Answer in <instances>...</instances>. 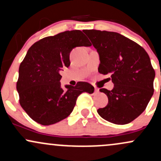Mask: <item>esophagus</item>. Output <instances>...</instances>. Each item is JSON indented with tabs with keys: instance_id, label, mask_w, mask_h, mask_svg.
Here are the masks:
<instances>
[{
	"instance_id": "esophagus-1",
	"label": "esophagus",
	"mask_w": 161,
	"mask_h": 161,
	"mask_svg": "<svg viewBox=\"0 0 161 161\" xmlns=\"http://www.w3.org/2000/svg\"><path fill=\"white\" fill-rule=\"evenodd\" d=\"M95 94H98V93H99V90L97 89V88H95Z\"/></svg>"
}]
</instances>
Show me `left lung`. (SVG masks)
I'll use <instances>...</instances> for the list:
<instances>
[{
  "instance_id": "obj_1",
  "label": "left lung",
  "mask_w": 161,
  "mask_h": 161,
  "mask_svg": "<svg viewBox=\"0 0 161 161\" xmlns=\"http://www.w3.org/2000/svg\"><path fill=\"white\" fill-rule=\"evenodd\" d=\"M100 57L98 72L110 74L111 91L101 88L108 104L97 113L105 120L127 124L145 110L154 94L155 72L145 50L117 32L85 30Z\"/></svg>"
}]
</instances>
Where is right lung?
I'll return each instance as SVG.
<instances>
[{
	"mask_svg": "<svg viewBox=\"0 0 161 161\" xmlns=\"http://www.w3.org/2000/svg\"><path fill=\"white\" fill-rule=\"evenodd\" d=\"M92 44L82 31L73 30L46 37L31 46L19 68L16 90L19 104L34 121L43 125L63 120L71 114L78 96L92 94L91 84L79 82L65 86L60 72L70 65L69 53L75 47Z\"/></svg>",
	"mask_w": 161,
	"mask_h": 161,
	"instance_id": "add662e5",
	"label": "right lung"
}]
</instances>
